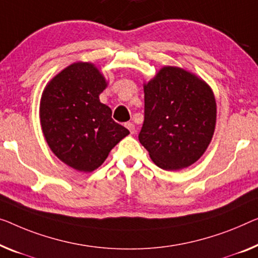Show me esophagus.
<instances>
[{"mask_svg":"<svg viewBox=\"0 0 258 258\" xmlns=\"http://www.w3.org/2000/svg\"><path fill=\"white\" fill-rule=\"evenodd\" d=\"M125 126H126V128L130 131L131 134H134V132H136V126H134L133 122H126Z\"/></svg>","mask_w":258,"mask_h":258,"instance_id":"obj_1","label":"esophagus"}]
</instances>
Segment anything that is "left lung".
<instances>
[{"label": "left lung", "mask_w": 258, "mask_h": 258, "mask_svg": "<svg viewBox=\"0 0 258 258\" xmlns=\"http://www.w3.org/2000/svg\"><path fill=\"white\" fill-rule=\"evenodd\" d=\"M139 141L157 167L179 170L201 159L212 140L217 103L205 81L179 67L161 68L144 84Z\"/></svg>", "instance_id": "left-lung-1"}]
</instances>
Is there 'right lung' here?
Here are the masks:
<instances>
[{"label": "right lung", "instance_id": "right-lung-1", "mask_svg": "<svg viewBox=\"0 0 258 258\" xmlns=\"http://www.w3.org/2000/svg\"><path fill=\"white\" fill-rule=\"evenodd\" d=\"M106 86L95 64L75 62L49 81L41 96L39 116L46 142L75 170L94 171L130 134L99 101Z\"/></svg>", "mask_w": 258, "mask_h": 258}]
</instances>
